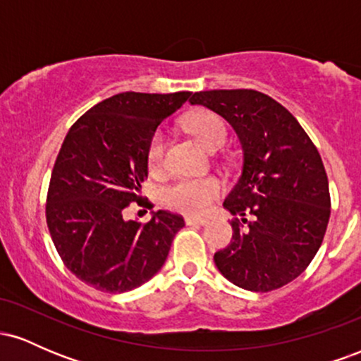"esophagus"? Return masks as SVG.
I'll return each mask as SVG.
<instances>
[{"label": "esophagus", "mask_w": 361, "mask_h": 361, "mask_svg": "<svg viewBox=\"0 0 361 361\" xmlns=\"http://www.w3.org/2000/svg\"><path fill=\"white\" fill-rule=\"evenodd\" d=\"M185 222L186 226H205L209 221L205 217H192V215H188V217H185Z\"/></svg>", "instance_id": "1"}]
</instances>
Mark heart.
Returning a JSON list of instances; mask_svg holds the SVG:
<instances>
[{"instance_id":"heart-1","label":"heart","mask_w":361,"mask_h":361,"mask_svg":"<svg viewBox=\"0 0 361 361\" xmlns=\"http://www.w3.org/2000/svg\"><path fill=\"white\" fill-rule=\"evenodd\" d=\"M188 130L195 139L210 151H215L226 142L227 130L222 118L210 111H200L186 122ZM166 139L161 132L154 134L147 147V164L151 169H159L164 161ZM222 192V185L217 178H176L166 185L161 193L164 205L190 215H200Z\"/></svg>"}]
</instances>
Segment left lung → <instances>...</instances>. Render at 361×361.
<instances>
[{"mask_svg":"<svg viewBox=\"0 0 361 361\" xmlns=\"http://www.w3.org/2000/svg\"><path fill=\"white\" fill-rule=\"evenodd\" d=\"M233 126L243 171L224 207L238 215L231 244L214 255L234 285L270 292L295 280L312 261L331 214L329 183L317 147L290 111L255 90L195 93Z\"/></svg>","mask_w":361,"mask_h":361,"instance_id":"8db88e82","label":"left lung"}]
</instances>
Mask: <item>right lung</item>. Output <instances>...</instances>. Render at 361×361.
Here are the masks:
<instances>
[{
  "mask_svg": "<svg viewBox=\"0 0 361 361\" xmlns=\"http://www.w3.org/2000/svg\"><path fill=\"white\" fill-rule=\"evenodd\" d=\"M192 97L114 94L81 115L62 142L47 192L45 217L68 270L102 292L122 293L151 280L185 221L157 210L151 221H126L140 200L147 147L157 126Z\"/></svg>",
  "mask_w": 361,
  "mask_h": 361,
  "instance_id": "obj_1",
  "label": "right lung"
}]
</instances>
